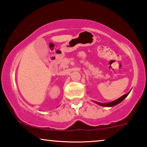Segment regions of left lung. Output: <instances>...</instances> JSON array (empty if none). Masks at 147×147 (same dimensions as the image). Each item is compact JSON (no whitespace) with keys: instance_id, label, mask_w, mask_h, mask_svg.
Listing matches in <instances>:
<instances>
[{"instance_id":"1","label":"left lung","mask_w":147,"mask_h":147,"mask_svg":"<svg viewBox=\"0 0 147 147\" xmlns=\"http://www.w3.org/2000/svg\"><path fill=\"white\" fill-rule=\"evenodd\" d=\"M129 93H127V94H125V95L122 96L121 97H120L119 98H118V99L115 100H114V101L111 102H109V103H100V102H96V101H94V102H96V104H98V105L102 106V107H114V106H115V105H118V104H119L120 102H121L123 101V100L125 99V98L128 96Z\"/></svg>"}]
</instances>
